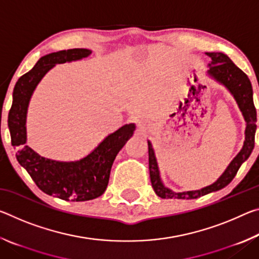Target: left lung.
Wrapping results in <instances>:
<instances>
[{
    "label": "left lung",
    "mask_w": 259,
    "mask_h": 259,
    "mask_svg": "<svg viewBox=\"0 0 259 259\" xmlns=\"http://www.w3.org/2000/svg\"><path fill=\"white\" fill-rule=\"evenodd\" d=\"M205 55L210 57V59H211V61L208 64L209 69L207 74L210 77H212L214 81H217L222 85H224L230 91V94L233 96L236 104H238L241 113H242L243 119L245 121L243 146L234 159L230 162V164L227 165L225 171L211 185H208L195 191L174 192L172 190L164 186L163 182H162L154 150H153L152 143L150 140H147L148 164H150V177L152 187L156 193V195L162 199H198L200 196L208 194V193L222 190V188L229 185L232 182V179L235 177L241 164L250 156L253 146H255L257 114L255 105H253L252 87L250 80L223 52H205Z\"/></svg>",
    "instance_id": "left-lung-1"
}]
</instances>
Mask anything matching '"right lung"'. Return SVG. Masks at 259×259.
I'll return each mask as SVG.
<instances>
[{
	"mask_svg": "<svg viewBox=\"0 0 259 259\" xmlns=\"http://www.w3.org/2000/svg\"><path fill=\"white\" fill-rule=\"evenodd\" d=\"M93 51L83 48L51 52L41 57L29 72L17 81L12 94V106L8 116L11 144L17 148L16 157L33 181L48 195L65 201H89L106 190L115 156L133 137L135 123L122 125L109 134L87 156L76 161H56L41 156L27 143V111L30 98L38 83L57 64L71 63L89 57Z\"/></svg>",
	"mask_w": 259,
	"mask_h": 259,
	"instance_id": "1",
	"label": "right lung"
}]
</instances>
